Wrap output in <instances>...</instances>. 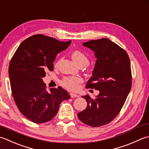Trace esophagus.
<instances>
[{
    "label": "esophagus",
    "mask_w": 149,
    "mask_h": 149,
    "mask_svg": "<svg viewBox=\"0 0 149 149\" xmlns=\"http://www.w3.org/2000/svg\"><path fill=\"white\" fill-rule=\"evenodd\" d=\"M70 96L71 98H77V97H78V95H77V94H74V93H71Z\"/></svg>",
    "instance_id": "34e87169"
}]
</instances>
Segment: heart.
<instances>
[{"label":"heart","mask_w":149,"mask_h":149,"mask_svg":"<svg viewBox=\"0 0 149 149\" xmlns=\"http://www.w3.org/2000/svg\"><path fill=\"white\" fill-rule=\"evenodd\" d=\"M72 58L78 65H86L89 62V59L86 54L80 50H75L72 53ZM83 81L82 78L79 77H65L60 81V84L63 87L70 91H77L79 84Z\"/></svg>","instance_id":"b5f03b06"}]
</instances>
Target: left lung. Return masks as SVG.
Returning <instances> with one entry per match:
<instances>
[{
	"instance_id": "8db88e82",
	"label": "left lung",
	"mask_w": 149,
	"mask_h": 149,
	"mask_svg": "<svg viewBox=\"0 0 149 149\" xmlns=\"http://www.w3.org/2000/svg\"><path fill=\"white\" fill-rule=\"evenodd\" d=\"M83 45L94 51L97 58L86 88L100 93L95 99L82 96L87 106L78 117L86 125L100 127L114 120L125 104L132 86L130 59L125 50L108 38L84 42Z\"/></svg>"
}]
</instances>
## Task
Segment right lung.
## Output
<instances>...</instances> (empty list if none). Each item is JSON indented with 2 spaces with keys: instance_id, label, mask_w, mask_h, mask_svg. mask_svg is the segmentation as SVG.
<instances>
[{
  "instance_id": "right-lung-1",
  "label": "right lung",
  "mask_w": 149,
  "mask_h": 149,
  "mask_svg": "<svg viewBox=\"0 0 149 149\" xmlns=\"http://www.w3.org/2000/svg\"><path fill=\"white\" fill-rule=\"evenodd\" d=\"M71 42L35 35L23 41L12 57L8 71L12 95L20 113L33 122L52 120L62 102L70 98L60 86L47 91L42 78L46 71H53L57 54L66 49Z\"/></svg>"
}]
</instances>
